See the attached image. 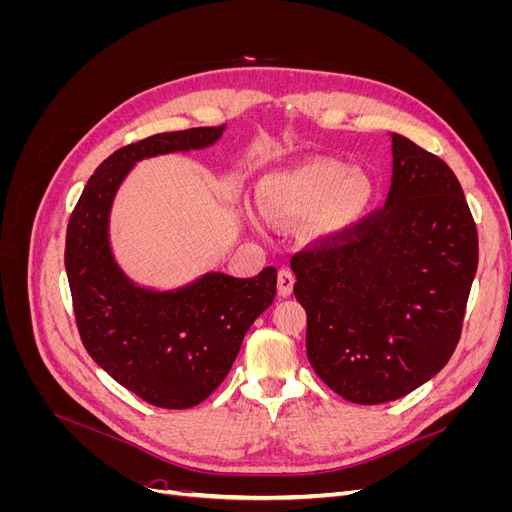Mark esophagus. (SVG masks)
I'll return each instance as SVG.
<instances>
[{
	"mask_svg": "<svg viewBox=\"0 0 512 512\" xmlns=\"http://www.w3.org/2000/svg\"><path fill=\"white\" fill-rule=\"evenodd\" d=\"M292 286H294L292 271L280 269V273H277V294H280V297H288V294L292 292Z\"/></svg>",
	"mask_w": 512,
	"mask_h": 512,
	"instance_id": "34e87169",
	"label": "esophagus"
}]
</instances>
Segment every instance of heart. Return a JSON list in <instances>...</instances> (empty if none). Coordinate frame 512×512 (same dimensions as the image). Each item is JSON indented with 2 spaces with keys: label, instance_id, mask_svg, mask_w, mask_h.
I'll use <instances>...</instances> for the list:
<instances>
[{
  "label": "heart",
  "instance_id": "heart-1",
  "mask_svg": "<svg viewBox=\"0 0 512 512\" xmlns=\"http://www.w3.org/2000/svg\"><path fill=\"white\" fill-rule=\"evenodd\" d=\"M369 181L350 175V168L335 160H314L265 181V205L277 218H303L324 203L322 226L339 230L361 213L369 198Z\"/></svg>",
  "mask_w": 512,
  "mask_h": 512
}]
</instances>
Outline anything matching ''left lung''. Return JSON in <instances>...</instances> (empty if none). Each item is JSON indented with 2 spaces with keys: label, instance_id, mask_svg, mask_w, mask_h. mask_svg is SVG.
Wrapping results in <instances>:
<instances>
[{
  "label": "left lung",
  "instance_id": "obj_1",
  "mask_svg": "<svg viewBox=\"0 0 512 512\" xmlns=\"http://www.w3.org/2000/svg\"><path fill=\"white\" fill-rule=\"evenodd\" d=\"M382 209L292 256L305 348L318 378L352 404L412 393L448 363L478 267V235L455 173L391 134Z\"/></svg>",
  "mask_w": 512,
  "mask_h": 512
}]
</instances>
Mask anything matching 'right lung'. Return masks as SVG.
<instances>
[{
  "label": "right lung",
  "mask_w": 512,
  "mask_h": 512,
  "mask_svg": "<svg viewBox=\"0 0 512 512\" xmlns=\"http://www.w3.org/2000/svg\"><path fill=\"white\" fill-rule=\"evenodd\" d=\"M222 132H162L117 149L89 177L68 222L66 273L83 346L108 376L158 408H192L218 389L247 329L273 303L277 271L247 280L213 271L177 290L136 286L111 252L108 218L136 162L205 149Z\"/></svg>",
  "instance_id": "add662e5"
}]
</instances>
